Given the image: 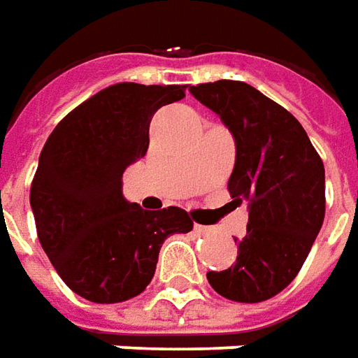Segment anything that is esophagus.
Masks as SVG:
<instances>
[{
    "instance_id": "obj_1",
    "label": "esophagus",
    "mask_w": 358,
    "mask_h": 358,
    "mask_svg": "<svg viewBox=\"0 0 358 358\" xmlns=\"http://www.w3.org/2000/svg\"><path fill=\"white\" fill-rule=\"evenodd\" d=\"M194 229H196L198 235H208V233H211V227H208V225H196Z\"/></svg>"
}]
</instances>
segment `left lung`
Wrapping results in <instances>:
<instances>
[{
    "label": "left lung",
    "instance_id": "8db88e82",
    "mask_svg": "<svg viewBox=\"0 0 358 358\" xmlns=\"http://www.w3.org/2000/svg\"><path fill=\"white\" fill-rule=\"evenodd\" d=\"M215 111L237 145L231 198L249 199L247 235L237 262L208 272L220 296L243 303L271 300L306 262L325 217V169L308 133L288 109L237 80L189 87Z\"/></svg>",
    "mask_w": 358,
    "mask_h": 358
}]
</instances>
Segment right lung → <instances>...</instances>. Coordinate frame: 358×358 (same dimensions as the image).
<instances>
[{"instance_id":"1","label":"right lung","mask_w":358,"mask_h":358,"mask_svg":"<svg viewBox=\"0 0 358 358\" xmlns=\"http://www.w3.org/2000/svg\"><path fill=\"white\" fill-rule=\"evenodd\" d=\"M186 97V86L121 82L72 109L41 150L31 184L36 235L58 276L96 303L147 288L166 237L188 233V211L129 203L121 176L148 148L150 119Z\"/></svg>"}]
</instances>
